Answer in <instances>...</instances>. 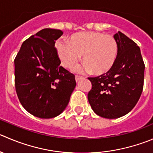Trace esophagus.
I'll return each instance as SVG.
<instances>
[{
    "mask_svg": "<svg viewBox=\"0 0 153 153\" xmlns=\"http://www.w3.org/2000/svg\"><path fill=\"white\" fill-rule=\"evenodd\" d=\"M81 79H83V77L78 76V75H75V81H76V82H78V81Z\"/></svg>",
    "mask_w": 153,
    "mask_h": 153,
    "instance_id": "1",
    "label": "esophagus"
}]
</instances>
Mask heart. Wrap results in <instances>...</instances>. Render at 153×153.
<instances>
[{
    "label": "heart",
    "instance_id": "obj_1",
    "mask_svg": "<svg viewBox=\"0 0 153 153\" xmlns=\"http://www.w3.org/2000/svg\"><path fill=\"white\" fill-rule=\"evenodd\" d=\"M117 43L111 35L99 32H81L74 34L69 42L57 45V54L62 65L69 68L81 59L85 63L73 68L77 73L93 70L96 74L108 72L117 55Z\"/></svg>",
    "mask_w": 153,
    "mask_h": 153
}]
</instances>
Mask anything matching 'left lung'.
Returning <instances> with one entry per match:
<instances>
[{
  "label": "left lung",
  "mask_w": 153,
  "mask_h": 153,
  "mask_svg": "<svg viewBox=\"0 0 153 153\" xmlns=\"http://www.w3.org/2000/svg\"><path fill=\"white\" fill-rule=\"evenodd\" d=\"M117 43V55L111 69L106 73L89 78L92 89L88 101L97 115L117 119L133 109L143 87L145 66L140 48L121 33L114 36Z\"/></svg>",
  "instance_id": "left-lung-1"
}]
</instances>
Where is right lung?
Instances as JSON below:
<instances>
[{
    "label": "right lung",
    "instance_id": "add662e5",
    "mask_svg": "<svg viewBox=\"0 0 153 153\" xmlns=\"http://www.w3.org/2000/svg\"><path fill=\"white\" fill-rule=\"evenodd\" d=\"M63 33L60 30H41L22 43L15 59L16 93L24 108L36 117L60 115L76 86L75 75L60 66L54 48Z\"/></svg>",
    "mask_w": 153,
    "mask_h": 153
}]
</instances>
